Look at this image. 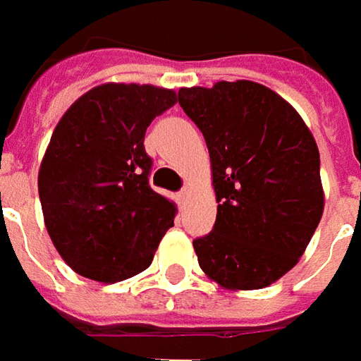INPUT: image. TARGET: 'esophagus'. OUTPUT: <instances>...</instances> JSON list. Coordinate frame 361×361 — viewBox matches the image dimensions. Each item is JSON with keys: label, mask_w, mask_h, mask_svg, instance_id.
I'll return each mask as SVG.
<instances>
[{"label": "esophagus", "mask_w": 361, "mask_h": 361, "mask_svg": "<svg viewBox=\"0 0 361 361\" xmlns=\"http://www.w3.org/2000/svg\"><path fill=\"white\" fill-rule=\"evenodd\" d=\"M187 199H188V188H183V190L178 192V202H180V204H185Z\"/></svg>", "instance_id": "34e87169"}]
</instances>
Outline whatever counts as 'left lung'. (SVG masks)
Returning <instances> with one entry per match:
<instances>
[{
    "label": "left lung",
    "instance_id": "1",
    "mask_svg": "<svg viewBox=\"0 0 361 361\" xmlns=\"http://www.w3.org/2000/svg\"><path fill=\"white\" fill-rule=\"evenodd\" d=\"M178 104L204 136L216 221L192 247L227 289H263L291 267L324 213L319 150L279 94L249 82L180 88Z\"/></svg>",
    "mask_w": 361,
    "mask_h": 361
}]
</instances>
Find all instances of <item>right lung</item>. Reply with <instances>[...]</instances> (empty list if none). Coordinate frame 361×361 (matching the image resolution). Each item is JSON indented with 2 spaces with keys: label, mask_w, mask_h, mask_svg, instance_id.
Returning a JSON list of instances; mask_svg holds the SVG:
<instances>
[{
  "label": "right lung",
  "mask_w": 361,
  "mask_h": 361,
  "mask_svg": "<svg viewBox=\"0 0 361 361\" xmlns=\"http://www.w3.org/2000/svg\"><path fill=\"white\" fill-rule=\"evenodd\" d=\"M174 104L173 90L104 84L58 122L37 188L51 243L80 275L102 283L138 275L174 225L176 207L150 187L145 150L146 128Z\"/></svg>",
  "instance_id": "obj_1"
}]
</instances>
